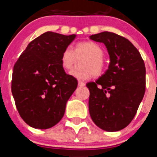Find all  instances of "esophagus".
I'll use <instances>...</instances> for the list:
<instances>
[{"instance_id":"esophagus-1","label":"esophagus","mask_w":157,"mask_h":157,"mask_svg":"<svg viewBox=\"0 0 157 157\" xmlns=\"http://www.w3.org/2000/svg\"><path fill=\"white\" fill-rule=\"evenodd\" d=\"M86 85L85 82H83L82 81H78V86H84Z\"/></svg>"}]
</instances>
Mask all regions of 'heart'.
Segmentation results:
<instances>
[{"label": "heart", "instance_id": "heart-1", "mask_svg": "<svg viewBox=\"0 0 157 157\" xmlns=\"http://www.w3.org/2000/svg\"><path fill=\"white\" fill-rule=\"evenodd\" d=\"M103 48L98 43L92 41H81L77 43L73 48L67 46L63 49L60 56V63L64 70H70L73 65L76 56H86L83 60L82 65L85 67L82 70H72L70 75L78 79H89L93 74L100 76L105 71V63L103 59Z\"/></svg>", "mask_w": 157, "mask_h": 157}]
</instances>
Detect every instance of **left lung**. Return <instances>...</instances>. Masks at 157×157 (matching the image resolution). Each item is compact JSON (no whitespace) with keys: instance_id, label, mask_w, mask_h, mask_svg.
<instances>
[{"instance_id":"obj_1","label":"left lung","mask_w":157,"mask_h":157,"mask_svg":"<svg viewBox=\"0 0 157 157\" xmlns=\"http://www.w3.org/2000/svg\"><path fill=\"white\" fill-rule=\"evenodd\" d=\"M102 42L110 57L109 68L90 90L89 111L96 125L109 132L125 128L132 121L145 91V67L141 54L128 39L112 32L90 36Z\"/></svg>"}]
</instances>
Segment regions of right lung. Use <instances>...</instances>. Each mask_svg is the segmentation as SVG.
Wrapping results in <instances>:
<instances>
[{"instance_id":"add662e5","label":"right lung","mask_w":157,"mask_h":157,"mask_svg":"<svg viewBox=\"0 0 157 157\" xmlns=\"http://www.w3.org/2000/svg\"><path fill=\"white\" fill-rule=\"evenodd\" d=\"M75 37L45 32L29 43L14 65L12 96L21 118L31 127L50 128L64 115L78 81L65 73L60 56Z\"/></svg>"}]
</instances>
